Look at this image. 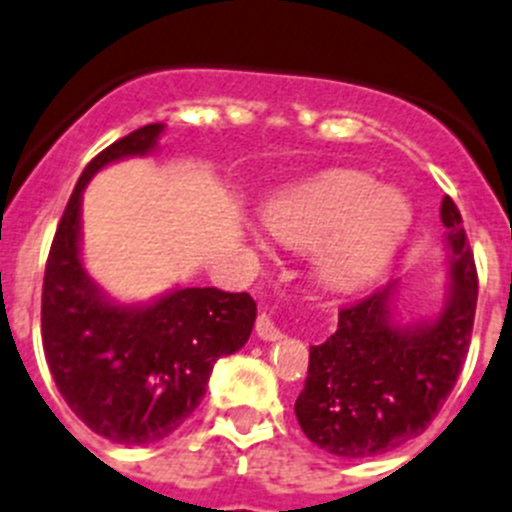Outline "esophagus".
Returning a JSON list of instances; mask_svg holds the SVG:
<instances>
[{"label": "esophagus", "mask_w": 512, "mask_h": 512, "mask_svg": "<svg viewBox=\"0 0 512 512\" xmlns=\"http://www.w3.org/2000/svg\"><path fill=\"white\" fill-rule=\"evenodd\" d=\"M255 333L262 338V341H280V338H283V331L272 323V318L267 313L257 315Z\"/></svg>", "instance_id": "esophagus-1"}]
</instances>
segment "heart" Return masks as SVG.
<instances>
[{"mask_svg": "<svg viewBox=\"0 0 512 512\" xmlns=\"http://www.w3.org/2000/svg\"><path fill=\"white\" fill-rule=\"evenodd\" d=\"M265 222L283 245L315 252V278L351 293L379 278L407 237L412 204L391 186L358 171H336L285 191Z\"/></svg>", "mask_w": 512, "mask_h": 512, "instance_id": "heart-1", "label": "heart"}]
</instances>
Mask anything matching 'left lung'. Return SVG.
<instances>
[{
  "label": "left lung",
  "instance_id": "1",
  "mask_svg": "<svg viewBox=\"0 0 512 512\" xmlns=\"http://www.w3.org/2000/svg\"><path fill=\"white\" fill-rule=\"evenodd\" d=\"M447 293L427 321H396L399 283L338 313V328L310 346L308 379L295 401L300 429L336 457L364 460L396 450L429 427L467 358L477 270L460 209L442 199Z\"/></svg>",
  "mask_w": 512,
  "mask_h": 512
}]
</instances>
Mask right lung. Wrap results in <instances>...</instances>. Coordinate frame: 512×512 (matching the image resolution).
<instances>
[{"mask_svg": "<svg viewBox=\"0 0 512 512\" xmlns=\"http://www.w3.org/2000/svg\"><path fill=\"white\" fill-rule=\"evenodd\" d=\"M161 133L164 123H148L85 166L42 285V348L57 391L85 427L128 447L159 442L191 417L217 358L245 346L257 315L250 295L217 288H174L151 303L123 305L85 270L83 189L108 164L154 154Z\"/></svg>", "mask_w": 512, "mask_h": 512, "instance_id": "right-lung-1", "label": "right lung"}]
</instances>
